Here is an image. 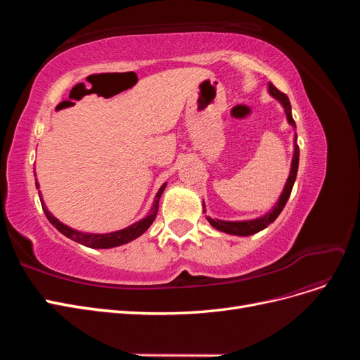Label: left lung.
Segmentation results:
<instances>
[{"label": "left lung", "mask_w": 360, "mask_h": 360, "mask_svg": "<svg viewBox=\"0 0 360 360\" xmlns=\"http://www.w3.org/2000/svg\"><path fill=\"white\" fill-rule=\"evenodd\" d=\"M269 94L276 99L281 106L284 108V112L287 117V122L290 126H292L296 129V123H294L292 115H291V103L288 101V97L281 93L278 89H275L274 85L269 84L267 86ZM297 168H299V146H297V134L294 132V138H292V159H291V168H290V174L288 179L285 181V186L282 189L278 201L271 205V209L269 212H266L263 216L254 217V219H246V221H222V219H213L210 216H205V219L210 222V225L213 228H216L217 231H222L226 234H233V236H252L261 230H264L271 222H274L276 217L279 216V213L284 209V205L287 204L290 193L292 189V184L296 181V176H297ZM202 207H204V201H202ZM205 213V209H202Z\"/></svg>", "instance_id": "1"}]
</instances>
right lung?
I'll use <instances>...</instances> for the list:
<instances>
[{
    "mask_svg": "<svg viewBox=\"0 0 360 360\" xmlns=\"http://www.w3.org/2000/svg\"><path fill=\"white\" fill-rule=\"evenodd\" d=\"M36 188L39 189V181L36 179ZM167 188V181L162 184V186L159 188L158 193L155 195V200H153V204H151V209L148 210L147 216L143 217V219L136 221L135 224L129 225L126 228H123V230H118V231H111V233H84V231H78L75 230V228L63 224L61 221H58L56 216H53L49 210L48 207L45 204V201H43L41 198V192L39 191V197H40V202H41V207H43V212H45L48 221L57 228V230L64 234L66 237H69L70 240L79 243V245H84L86 248H91V249H110V248H117V246H122V245H126L129 242L135 240V238H138L139 236H143L150 225L153 224L155 217L158 214V209H159V200L162 197L163 191H165Z\"/></svg>",
    "mask_w": 360,
    "mask_h": 360,
    "instance_id": "obj_1",
    "label": "right lung"
}]
</instances>
